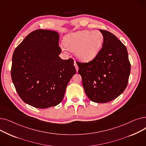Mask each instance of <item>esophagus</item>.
<instances>
[{"label":"esophagus","instance_id":"34e87169","mask_svg":"<svg viewBox=\"0 0 146 146\" xmlns=\"http://www.w3.org/2000/svg\"><path fill=\"white\" fill-rule=\"evenodd\" d=\"M74 67H75V68H76V72H78V69H79V67H78V64H76V62H74Z\"/></svg>","mask_w":146,"mask_h":146}]
</instances>
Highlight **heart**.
<instances>
[{
  "label": "heart",
  "instance_id": "obj_1",
  "mask_svg": "<svg viewBox=\"0 0 146 146\" xmlns=\"http://www.w3.org/2000/svg\"><path fill=\"white\" fill-rule=\"evenodd\" d=\"M104 41V35L99 31L83 30L67 34L64 38V44L68 50L74 51L78 60L88 63L98 56Z\"/></svg>",
  "mask_w": 146,
  "mask_h": 146
}]
</instances>
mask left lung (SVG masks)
I'll use <instances>...</instances> for the list:
<instances>
[{
    "instance_id": "8db88e82",
    "label": "left lung",
    "mask_w": 146,
    "mask_h": 146,
    "mask_svg": "<svg viewBox=\"0 0 146 146\" xmlns=\"http://www.w3.org/2000/svg\"><path fill=\"white\" fill-rule=\"evenodd\" d=\"M104 36L98 56L87 63H78V73L90 100L106 103L119 96L125 89L131 65L125 46L113 34L99 29Z\"/></svg>"
}]
</instances>
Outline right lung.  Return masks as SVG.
I'll return each mask as SVG.
<instances>
[{"label":"right lung","mask_w":146,"mask_h":146,"mask_svg":"<svg viewBox=\"0 0 146 146\" xmlns=\"http://www.w3.org/2000/svg\"><path fill=\"white\" fill-rule=\"evenodd\" d=\"M59 34L37 29L15 48L11 77L17 93L26 104L45 109L58 105L76 73L72 58L61 59Z\"/></svg>","instance_id":"right-lung-1"}]
</instances>
